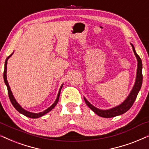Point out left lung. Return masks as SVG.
I'll return each mask as SVG.
<instances>
[{
  "mask_svg": "<svg viewBox=\"0 0 149 149\" xmlns=\"http://www.w3.org/2000/svg\"><path fill=\"white\" fill-rule=\"evenodd\" d=\"M131 45L132 46L133 51H134L135 55H136V57L137 58V60H138V69H137L136 79L134 86V88H133L130 94H129V96H127V98L125 99V101L123 102V103H122L120 105H118L115 107L111 108V109L107 110H102L98 109V108H96L94 107V106L92 105V104L90 103V102H88V100L84 97V100L85 102H86V105H88L94 113H96V114L99 116L100 117L112 118L116 116L123 114L124 113L127 112V111L132 107L133 104H134V101L136 99L138 92L140 91L142 84V63L140 57H139V55L136 53L134 45H133L132 44H131Z\"/></svg>",
  "mask_w": 149,
  "mask_h": 149,
  "instance_id": "left-lung-1",
  "label": "left lung"
}]
</instances>
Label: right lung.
Here are the masks:
<instances>
[{
  "label": "right lung",
  "instance_id": "right-lung-1",
  "mask_svg": "<svg viewBox=\"0 0 149 149\" xmlns=\"http://www.w3.org/2000/svg\"><path fill=\"white\" fill-rule=\"evenodd\" d=\"M12 55H13V53L11 54V55H9V57H7L6 60H5V68H4V73H3L4 81H5V84L7 86V90H8V95H9V99H10L11 103H12L13 106L15 107V109H16L17 111H19V112H20V113H22V114L24 115L25 116L31 118H38L41 117V116H44V114H46V113H47L48 112H49L50 111H51V110L53 109V108L55 107V105L57 104L58 100H59V95H60L61 90V88H62V86H63V84L61 85V86L60 87V88H59V92H58V94H57V98H56L55 103H54L53 105L51 106V107L48 108V109H46V110H44V111H42V112H40V113H32V112H30V111H26V110L24 109L22 107H21L20 105H19V104L18 103V102H17L16 100H15L14 96H13L12 92H11V89H10V87H9V86L8 81H7V60H8L9 58Z\"/></svg>",
  "mask_w": 149,
  "mask_h": 149
}]
</instances>
